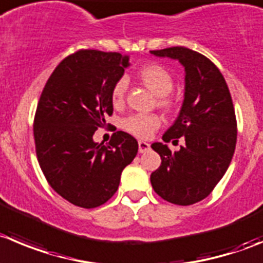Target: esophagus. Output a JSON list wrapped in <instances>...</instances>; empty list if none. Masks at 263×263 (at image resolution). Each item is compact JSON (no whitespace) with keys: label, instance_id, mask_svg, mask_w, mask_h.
Listing matches in <instances>:
<instances>
[{"label":"esophagus","instance_id":"34e87169","mask_svg":"<svg viewBox=\"0 0 263 263\" xmlns=\"http://www.w3.org/2000/svg\"><path fill=\"white\" fill-rule=\"evenodd\" d=\"M149 148H151L149 143H147V142H143V141H139V143H138L139 154H144V152L148 151Z\"/></svg>","mask_w":263,"mask_h":263}]
</instances>
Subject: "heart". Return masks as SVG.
Here are the masks:
<instances>
[{
  "label": "heart",
  "instance_id": "heart-1",
  "mask_svg": "<svg viewBox=\"0 0 263 263\" xmlns=\"http://www.w3.org/2000/svg\"><path fill=\"white\" fill-rule=\"evenodd\" d=\"M138 79L142 84L148 87L155 96L160 97L159 104L164 108H172L173 102L167 98L174 87L173 76L165 67L160 64L151 63L142 67L138 71ZM126 94V82L125 80H119L114 85L111 91L112 104L120 107L125 102ZM161 120L156 115H132L122 121V127L127 133L133 134L138 138H149L155 130L159 129Z\"/></svg>",
  "mask_w": 263,
  "mask_h": 263
}]
</instances>
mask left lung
<instances>
[{"instance_id":"obj_1","label":"left lung","mask_w":263,"mask_h":263,"mask_svg":"<svg viewBox=\"0 0 263 263\" xmlns=\"http://www.w3.org/2000/svg\"><path fill=\"white\" fill-rule=\"evenodd\" d=\"M156 57L177 59L184 67V99L164 143H152L161 165L151 174L159 196L172 204L191 205L208 196L221 181L236 146V116L229 86L213 62L183 46L151 50ZM185 144L171 152L166 143Z\"/></svg>"}]
</instances>
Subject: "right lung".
Listing matches in <instances>:
<instances>
[{"instance_id":"add662e5","label":"right lung","mask_w":263,"mask_h":263,"mask_svg":"<svg viewBox=\"0 0 263 263\" xmlns=\"http://www.w3.org/2000/svg\"><path fill=\"white\" fill-rule=\"evenodd\" d=\"M127 66L129 57L120 52L79 50L58 64L40 97L37 160L52 190L80 208L108 201L138 152V142L125 132L112 134L108 144L92 141L114 112L112 87Z\"/></svg>"}]
</instances>
